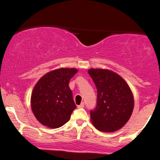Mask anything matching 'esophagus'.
<instances>
[{
  "instance_id": "obj_1",
  "label": "esophagus",
  "mask_w": 160,
  "mask_h": 160,
  "mask_svg": "<svg viewBox=\"0 0 160 160\" xmlns=\"http://www.w3.org/2000/svg\"><path fill=\"white\" fill-rule=\"evenodd\" d=\"M78 108H84V103H83V102H82V103L80 104V105H78Z\"/></svg>"
}]
</instances>
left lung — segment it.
I'll return each instance as SVG.
<instances>
[{
	"instance_id": "left-lung-1",
	"label": "left lung",
	"mask_w": 160,
	"mask_h": 160,
	"mask_svg": "<svg viewBox=\"0 0 160 160\" xmlns=\"http://www.w3.org/2000/svg\"><path fill=\"white\" fill-rule=\"evenodd\" d=\"M88 73L98 91L96 108L90 112L92 123L104 132L120 129L134 109V96L129 86L120 75L110 70L90 68Z\"/></svg>"
}]
</instances>
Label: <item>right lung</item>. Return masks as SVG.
<instances>
[{
    "instance_id": "obj_1",
    "label": "right lung",
    "mask_w": 160,
    "mask_h": 160,
    "mask_svg": "<svg viewBox=\"0 0 160 160\" xmlns=\"http://www.w3.org/2000/svg\"><path fill=\"white\" fill-rule=\"evenodd\" d=\"M77 68H61L49 71L37 82L31 96V108L37 120L49 128L61 127L76 108L70 79Z\"/></svg>"
}]
</instances>
